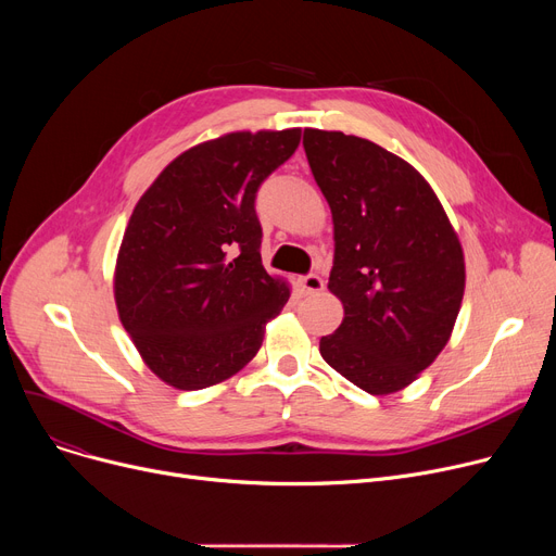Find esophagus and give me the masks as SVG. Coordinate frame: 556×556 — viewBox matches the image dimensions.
<instances>
[{
  "mask_svg": "<svg viewBox=\"0 0 556 556\" xmlns=\"http://www.w3.org/2000/svg\"><path fill=\"white\" fill-rule=\"evenodd\" d=\"M300 286H302V293L304 295H315V293H323V290H325V281L319 279L317 275L300 277Z\"/></svg>",
  "mask_w": 556,
  "mask_h": 556,
  "instance_id": "34e87169",
  "label": "esophagus"
}]
</instances>
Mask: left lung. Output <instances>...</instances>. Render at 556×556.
Returning a JSON list of instances; mask_svg holds the SVG:
<instances>
[{"label":"left lung","instance_id":"obj_1","mask_svg":"<svg viewBox=\"0 0 556 556\" xmlns=\"http://www.w3.org/2000/svg\"><path fill=\"white\" fill-rule=\"evenodd\" d=\"M304 151L331 207L329 290L344 306L319 354L369 394L399 392L451 338L464 295L459 239L421 173L378 143L306 128Z\"/></svg>","mask_w":556,"mask_h":556}]
</instances>
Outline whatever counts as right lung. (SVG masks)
<instances>
[{
    "instance_id": "obj_1",
    "label": "right lung",
    "mask_w": 556,
    "mask_h": 556,
    "mask_svg": "<svg viewBox=\"0 0 556 556\" xmlns=\"http://www.w3.org/2000/svg\"><path fill=\"white\" fill-rule=\"evenodd\" d=\"M300 128L229 132L175 157L130 216L114 300L137 352L178 390L216 386L258 352L290 298L261 263L256 191Z\"/></svg>"
}]
</instances>
